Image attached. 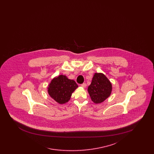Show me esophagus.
Instances as JSON below:
<instances>
[{"label":"esophagus","mask_w":154,"mask_h":154,"mask_svg":"<svg viewBox=\"0 0 154 154\" xmlns=\"http://www.w3.org/2000/svg\"><path fill=\"white\" fill-rule=\"evenodd\" d=\"M86 86H87V85H86L85 83H83V84H81V87H82V88H85Z\"/></svg>","instance_id":"esophagus-1"}]
</instances>
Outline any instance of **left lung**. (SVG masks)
Wrapping results in <instances>:
<instances>
[{"label": "left lung", "instance_id": "1", "mask_svg": "<svg viewBox=\"0 0 154 154\" xmlns=\"http://www.w3.org/2000/svg\"><path fill=\"white\" fill-rule=\"evenodd\" d=\"M112 89V84L107 77L102 73H95L88 87V92L92 101L99 104L110 97Z\"/></svg>", "mask_w": 154, "mask_h": 154}]
</instances>
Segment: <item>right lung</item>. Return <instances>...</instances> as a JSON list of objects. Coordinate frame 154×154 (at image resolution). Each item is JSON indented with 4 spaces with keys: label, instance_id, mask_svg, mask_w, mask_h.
I'll return each instance as SVG.
<instances>
[{
    "label": "right lung",
    "instance_id": "1",
    "mask_svg": "<svg viewBox=\"0 0 154 154\" xmlns=\"http://www.w3.org/2000/svg\"><path fill=\"white\" fill-rule=\"evenodd\" d=\"M78 87L75 81L60 74L52 79L47 87V92L56 102L62 104L69 101L73 92Z\"/></svg>",
    "mask_w": 154,
    "mask_h": 154
}]
</instances>
